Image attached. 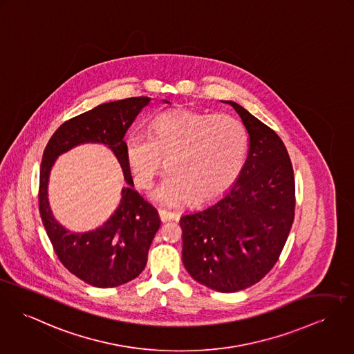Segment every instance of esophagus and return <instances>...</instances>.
<instances>
[{"instance_id": "esophagus-1", "label": "esophagus", "mask_w": 354, "mask_h": 354, "mask_svg": "<svg viewBox=\"0 0 354 354\" xmlns=\"http://www.w3.org/2000/svg\"><path fill=\"white\" fill-rule=\"evenodd\" d=\"M158 216H160V220L162 223H167V221H171V220H178V214L176 213L168 212V210H164V209L158 210Z\"/></svg>"}]
</instances>
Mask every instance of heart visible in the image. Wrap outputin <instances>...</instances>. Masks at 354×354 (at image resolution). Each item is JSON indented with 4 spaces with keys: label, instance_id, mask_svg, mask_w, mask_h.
I'll return each mask as SVG.
<instances>
[{
    "label": "heart",
    "instance_id": "1",
    "mask_svg": "<svg viewBox=\"0 0 354 354\" xmlns=\"http://www.w3.org/2000/svg\"><path fill=\"white\" fill-rule=\"evenodd\" d=\"M123 148L134 182L142 189L152 185L164 158L168 174L152 199L175 205L190 196L205 203L235 183L247 158L248 136L234 117L178 110L153 119L148 136L129 134Z\"/></svg>",
    "mask_w": 354,
    "mask_h": 354
}]
</instances>
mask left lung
<instances>
[{"mask_svg":"<svg viewBox=\"0 0 354 354\" xmlns=\"http://www.w3.org/2000/svg\"><path fill=\"white\" fill-rule=\"evenodd\" d=\"M250 137L248 156L221 196L180 217L182 259L196 282L223 293L261 281L274 266L295 217L288 151L269 126L232 100Z\"/></svg>","mask_w":354,"mask_h":354,"instance_id":"8db88e82","label":"left lung"}]
</instances>
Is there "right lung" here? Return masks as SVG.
<instances>
[{
    "label": "right lung",
    "instance_id": "add662e5",
    "mask_svg": "<svg viewBox=\"0 0 354 354\" xmlns=\"http://www.w3.org/2000/svg\"><path fill=\"white\" fill-rule=\"evenodd\" d=\"M151 100L140 96L103 103L69 119L51 136L43 152L39 212L44 230L62 265L97 288H114L138 277L147 266L149 247L161 224L158 210L134 190L123 148L127 129ZM84 143L107 146L119 160L128 186L122 189L119 207L109 221L92 232L72 233L50 212L48 179L55 160Z\"/></svg>",
    "mask_w": 354,
    "mask_h": 354
}]
</instances>
